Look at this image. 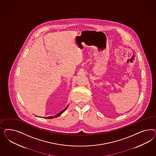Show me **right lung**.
<instances>
[{"mask_svg":"<svg viewBox=\"0 0 156 156\" xmlns=\"http://www.w3.org/2000/svg\"><path fill=\"white\" fill-rule=\"evenodd\" d=\"M67 107H68V106L66 107V108L65 109H64L63 110H62V111H61L60 113H59L58 114H57V115H55V116H51V117H44V118H48V119H51V118H53L54 117H55V118H57V117H59V115H61L63 113L65 110H66V109L67 108ZM38 117V116H37Z\"/></svg>","mask_w":156,"mask_h":156,"instance_id":"1","label":"right lung"}]
</instances>
